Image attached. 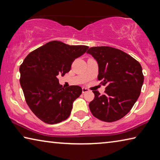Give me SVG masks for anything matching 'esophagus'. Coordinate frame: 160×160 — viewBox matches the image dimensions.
I'll use <instances>...</instances> for the list:
<instances>
[{"label": "esophagus", "instance_id": "1", "mask_svg": "<svg viewBox=\"0 0 160 160\" xmlns=\"http://www.w3.org/2000/svg\"><path fill=\"white\" fill-rule=\"evenodd\" d=\"M82 93H85V92H87L89 91V89L86 88H82Z\"/></svg>", "mask_w": 160, "mask_h": 160}]
</instances>
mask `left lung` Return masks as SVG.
Wrapping results in <instances>:
<instances>
[{"instance_id": "1", "label": "left lung", "mask_w": 160, "mask_h": 160, "mask_svg": "<svg viewBox=\"0 0 160 160\" xmlns=\"http://www.w3.org/2000/svg\"><path fill=\"white\" fill-rule=\"evenodd\" d=\"M99 66V80L106 86L104 94L93 91L89 104L92 115L105 122H113L128 113L140 96L144 81L142 67L129 55L111 47H91L88 51Z\"/></svg>"}]
</instances>
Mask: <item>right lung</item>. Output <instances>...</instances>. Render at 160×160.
Wrapping results in <instances>:
<instances>
[{
  "mask_svg": "<svg viewBox=\"0 0 160 160\" xmlns=\"http://www.w3.org/2000/svg\"><path fill=\"white\" fill-rule=\"evenodd\" d=\"M88 48L51 41L29 53L20 65V82L25 101L43 122L55 124L69 117L72 102L82 93V88H63L57 75L68 72L75 59Z\"/></svg>",
  "mask_w": 160,
  "mask_h": 160,
  "instance_id": "1",
  "label": "right lung"
}]
</instances>
